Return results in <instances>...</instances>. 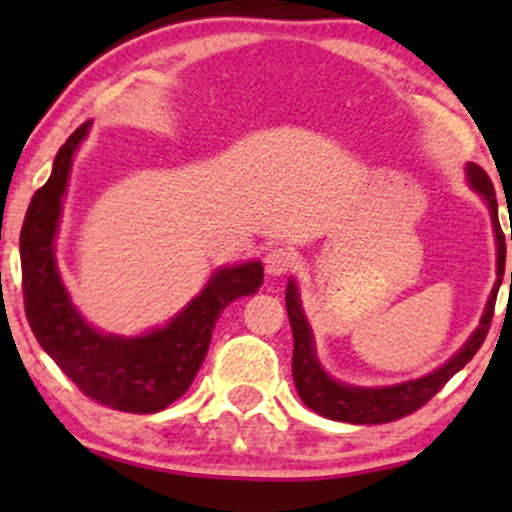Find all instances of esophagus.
<instances>
[{
    "instance_id": "obj_1",
    "label": "esophagus",
    "mask_w": 512,
    "mask_h": 512,
    "mask_svg": "<svg viewBox=\"0 0 512 512\" xmlns=\"http://www.w3.org/2000/svg\"><path fill=\"white\" fill-rule=\"evenodd\" d=\"M293 264H296V257H293V252L289 248H274L267 252V257H264V267H267L269 276L289 274Z\"/></svg>"
}]
</instances>
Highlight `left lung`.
Listing matches in <instances>:
<instances>
[{
  "label": "left lung",
  "mask_w": 512,
  "mask_h": 512,
  "mask_svg": "<svg viewBox=\"0 0 512 512\" xmlns=\"http://www.w3.org/2000/svg\"><path fill=\"white\" fill-rule=\"evenodd\" d=\"M467 180L472 185V190H477L481 197L486 199L491 209V221H493V233H496V245H498V279L493 284V291L486 303L484 315H481L479 327L474 330L472 337L467 339V344L450 358L445 366H440L433 373L424 375L419 380H409V383H399L392 387H354V385H342L337 380L330 378L320 366L315 356L313 346V332H310L308 320H305L301 301H298V286L296 281H289L286 286V313H289L291 332H293V383H296L298 395H301L303 404L308 409L317 411V414L327 416L332 421H346V424H387V421H397L402 416L414 414L416 409H421L436 392L443 390V385L448 383L457 370H462L472 361L474 354L479 351V346L484 344L486 334H489L491 317H493V305H496L498 289H501L503 272H505V236L501 231V223H498V202H496V190H493L489 175L484 173V168H479L477 163H469L467 166ZM512 240V233H510ZM510 284H512V272H510Z\"/></svg>",
  "instance_id": "8db88e82"
}]
</instances>
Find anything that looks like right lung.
<instances>
[{"label":"right lung","mask_w":512,"mask_h":512,"mask_svg":"<svg viewBox=\"0 0 512 512\" xmlns=\"http://www.w3.org/2000/svg\"><path fill=\"white\" fill-rule=\"evenodd\" d=\"M91 122H84L62 149L48 182L35 192L21 228L23 305L38 344L86 397L103 407L154 414L187 392L211 344L221 310L262 286L260 262L216 269L197 298L166 327L139 337L93 330L69 301L55 262V236L74 151Z\"/></svg>","instance_id":"obj_1"}]
</instances>
